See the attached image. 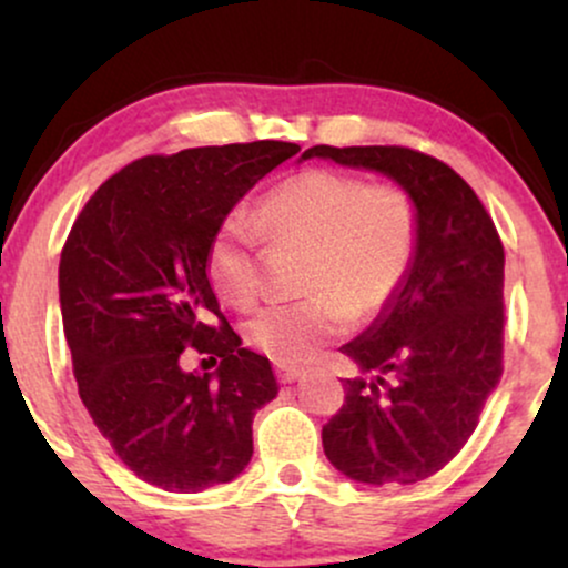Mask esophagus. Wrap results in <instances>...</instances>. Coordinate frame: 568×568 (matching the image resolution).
<instances>
[{
	"instance_id": "esophagus-1",
	"label": "esophagus",
	"mask_w": 568,
	"mask_h": 568,
	"mask_svg": "<svg viewBox=\"0 0 568 568\" xmlns=\"http://www.w3.org/2000/svg\"><path fill=\"white\" fill-rule=\"evenodd\" d=\"M275 374H277V379L283 382V384H293L296 379H302L304 368H298V366H277Z\"/></svg>"
}]
</instances>
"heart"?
<instances>
[{
	"label": "heart",
	"instance_id": "heart-1",
	"mask_svg": "<svg viewBox=\"0 0 568 568\" xmlns=\"http://www.w3.org/2000/svg\"><path fill=\"white\" fill-rule=\"evenodd\" d=\"M258 224L275 243L310 247L302 302L272 304L245 323V338L270 361L293 366L321 344L376 315L406 280L419 245V211L397 184H368L361 175L312 168L266 194ZM262 230L232 213L207 245L213 291L232 306H251L262 293Z\"/></svg>",
	"mask_w": 568,
	"mask_h": 568
}]
</instances>
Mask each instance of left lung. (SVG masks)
Masks as SVG:
<instances>
[{
  "instance_id": "left-lung-1",
  "label": "left lung",
  "mask_w": 568,
  "mask_h": 568,
  "mask_svg": "<svg viewBox=\"0 0 568 568\" xmlns=\"http://www.w3.org/2000/svg\"><path fill=\"white\" fill-rule=\"evenodd\" d=\"M312 158L387 175L419 211L408 275L342 347L361 374L344 379V406L323 427V452L347 478L416 484L459 454L501 379L505 247L446 162L403 146H312L302 160Z\"/></svg>"
}]
</instances>
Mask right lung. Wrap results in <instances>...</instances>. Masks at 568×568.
I'll return each mask as SVG.
<instances>
[{"mask_svg": "<svg viewBox=\"0 0 568 568\" xmlns=\"http://www.w3.org/2000/svg\"><path fill=\"white\" fill-rule=\"evenodd\" d=\"M298 143L200 146L130 162L95 189L58 266L63 334L98 433L146 484L197 494L253 456V416L277 397L270 361L243 347L207 280L211 237ZM194 346L213 375L180 368Z\"/></svg>", "mask_w": 568, "mask_h": 568, "instance_id": "1", "label": "right lung"}]
</instances>
